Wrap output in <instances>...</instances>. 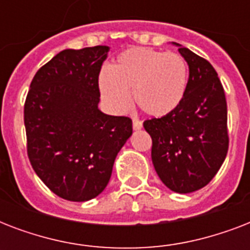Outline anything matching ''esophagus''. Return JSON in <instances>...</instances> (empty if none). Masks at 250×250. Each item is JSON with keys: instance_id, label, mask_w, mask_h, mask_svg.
I'll list each match as a JSON object with an SVG mask.
<instances>
[{"instance_id": "34e87169", "label": "esophagus", "mask_w": 250, "mask_h": 250, "mask_svg": "<svg viewBox=\"0 0 250 250\" xmlns=\"http://www.w3.org/2000/svg\"><path fill=\"white\" fill-rule=\"evenodd\" d=\"M132 127H133V129H135V131H139V129L143 128V122L139 121L137 118H133Z\"/></svg>"}]
</instances>
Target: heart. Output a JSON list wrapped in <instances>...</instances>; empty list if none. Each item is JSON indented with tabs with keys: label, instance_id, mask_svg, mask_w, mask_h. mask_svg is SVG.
I'll return each mask as SVG.
<instances>
[{
	"label": "heart",
	"instance_id": "obj_1",
	"mask_svg": "<svg viewBox=\"0 0 250 250\" xmlns=\"http://www.w3.org/2000/svg\"><path fill=\"white\" fill-rule=\"evenodd\" d=\"M188 83L184 58L174 52L152 48H131L117 57L98 78L102 100L114 111H125L133 102L150 117L171 114L182 102Z\"/></svg>",
	"mask_w": 250,
	"mask_h": 250
}]
</instances>
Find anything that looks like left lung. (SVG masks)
<instances>
[{
  "label": "left lung",
  "instance_id": "8db88e82",
  "mask_svg": "<svg viewBox=\"0 0 250 250\" xmlns=\"http://www.w3.org/2000/svg\"><path fill=\"white\" fill-rule=\"evenodd\" d=\"M189 67L182 102L171 114L144 122L152 161L165 186L176 193L201 189L215 176L229 150L227 102L214 67L174 42Z\"/></svg>",
  "mask_w": 250,
  "mask_h": 250
}]
</instances>
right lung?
I'll use <instances>...</instances> for the list:
<instances>
[{"label": "right lung", "mask_w": 250, "mask_h": 250, "mask_svg": "<svg viewBox=\"0 0 250 250\" xmlns=\"http://www.w3.org/2000/svg\"><path fill=\"white\" fill-rule=\"evenodd\" d=\"M109 50H62L36 72L25 98L29 162L45 186L68 201H88L105 189L132 135L128 117L98 109V75Z\"/></svg>", "instance_id": "obj_1"}]
</instances>
